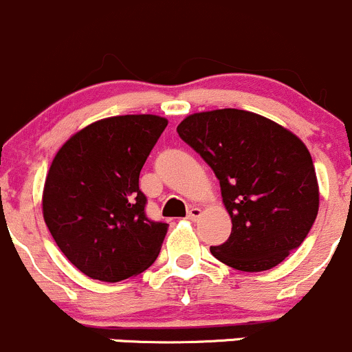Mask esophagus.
<instances>
[{
    "label": "esophagus",
    "mask_w": 352,
    "mask_h": 352,
    "mask_svg": "<svg viewBox=\"0 0 352 352\" xmlns=\"http://www.w3.org/2000/svg\"><path fill=\"white\" fill-rule=\"evenodd\" d=\"M201 214H202L201 208H197V206H192V208L189 209V212H187V219H189V221H196V219L201 218Z\"/></svg>",
    "instance_id": "34e87169"
}]
</instances>
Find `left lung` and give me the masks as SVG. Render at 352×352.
Listing matches in <instances>:
<instances>
[{"mask_svg":"<svg viewBox=\"0 0 352 352\" xmlns=\"http://www.w3.org/2000/svg\"><path fill=\"white\" fill-rule=\"evenodd\" d=\"M177 133L212 168L232 235L211 254L243 272L276 267L307 239L318 212L317 173L303 141L239 109L187 116Z\"/></svg>","mask_w":352,"mask_h":352,"instance_id":"8db88e82","label":"left lung"}]
</instances>
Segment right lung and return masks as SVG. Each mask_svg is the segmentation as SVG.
<instances>
[{
  "instance_id": "right-lung-1",
  "label": "right lung",
  "mask_w": 352,
  "mask_h": 352,
  "mask_svg": "<svg viewBox=\"0 0 352 352\" xmlns=\"http://www.w3.org/2000/svg\"><path fill=\"white\" fill-rule=\"evenodd\" d=\"M166 124L153 113L100 119L74 133L52 160L42 192L44 221L88 278L119 283L158 257L168 225L144 214L140 172Z\"/></svg>"
}]
</instances>
